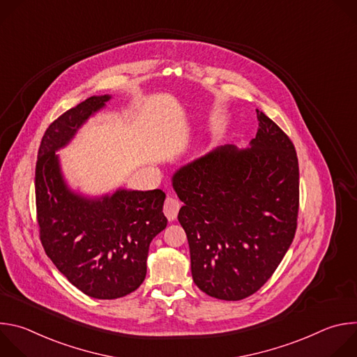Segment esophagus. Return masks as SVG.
Wrapping results in <instances>:
<instances>
[{
	"label": "esophagus",
	"instance_id": "34e87169",
	"mask_svg": "<svg viewBox=\"0 0 357 357\" xmlns=\"http://www.w3.org/2000/svg\"><path fill=\"white\" fill-rule=\"evenodd\" d=\"M179 208H181V205H179V202H178L176 199H174V197H168V199L165 200V205H164V213H165V216L168 218V220H169V222H174V220L176 219Z\"/></svg>",
	"mask_w": 357,
	"mask_h": 357
}]
</instances>
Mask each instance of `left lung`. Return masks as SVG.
<instances>
[{
  "instance_id": "1",
  "label": "left lung",
  "mask_w": 357,
  "mask_h": 357,
  "mask_svg": "<svg viewBox=\"0 0 357 357\" xmlns=\"http://www.w3.org/2000/svg\"><path fill=\"white\" fill-rule=\"evenodd\" d=\"M247 148L216 146L172 175L183 202L178 220L190 251L195 284L240 301L274 274L296 229L299 169L287 134L263 112Z\"/></svg>"
}]
</instances>
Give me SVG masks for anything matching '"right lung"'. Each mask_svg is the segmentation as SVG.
I'll use <instances>...</instances> for the list:
<instances>
[{
    "instance_id": "obj_1",
    "label": "right lung",
    "mask_w": 357,
    "mask_h": 357,
    "mask_svg": "<svg viewBox=\"0 0 357 357\" xmlns=\"http://www.w3.org/2000/svg\"><path fill=\"white\" fill-rule=\"evenodd\" d=\"M110 100V94L91 96L50 124L35 171L38 223L47 257L72 285L97 299L126 296L142 284L149 244L168 223L161 189L119 188L89 196L65 179L56 152Z\"/></svg>"
}]
</instances>
